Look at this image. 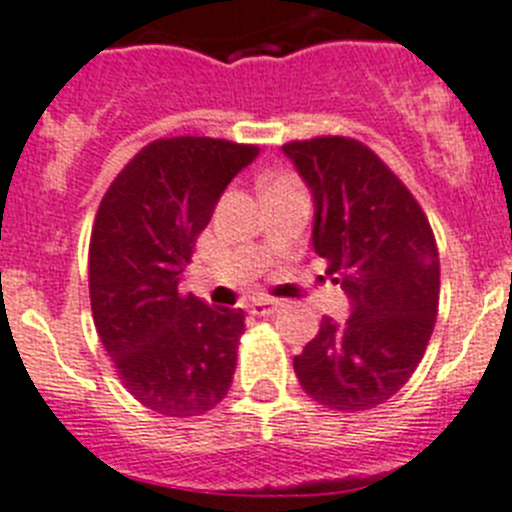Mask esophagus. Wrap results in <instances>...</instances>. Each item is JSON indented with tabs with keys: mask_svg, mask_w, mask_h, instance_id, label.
<instances>
[{
	"mask_svg": "<svg viewBox=\"0 0 512 512\" xmlns=\"http://www.w3.org/2000/svg\"><path fill=\"white\" fill-rule=\"evenodd\" d=\"M277 310H279L277 300H256V303H251V313H253V316H259V318L274 316Z\"/></svg>",
	"mask_w": 512,
	"mask_h": 512,
	"instance_id": "obj_1",
	"label": "esophagus"
}]
</instances>
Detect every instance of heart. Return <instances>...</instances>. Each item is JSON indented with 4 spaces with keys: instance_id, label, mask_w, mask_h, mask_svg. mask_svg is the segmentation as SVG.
Listing matches in <instances>:
<instances>
[{
    "instance_id": "b5f03b06",
    "label": "heart",
    "mask_w": 512,
    "mask_h": 512,
    "mask_svg": "<svg viewBox=\"0 0 512 512\" xmlns=\"http://www.w3.org/2000/svg\"><path fill=\"white\" fill-rule=\"evenodd\" d=\"M279 181H290V178H287V176H279V178H274L272 183H279ZM272 183H269V186H272Z\"/></svg>"
}]
</instances>
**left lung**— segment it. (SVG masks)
Segmentation results:
<instances>
[{
    "label": "left lung",
    "mask_w": 512,
    "mask_h": 512,
    "mask_svg": "<svg viewBox=\"0 0 512 512\" xmlns=\"http://www.w3.org/2000/svg\"><path fill=\"white\" fill-rule=\"evenodd\" d=\"M282 150L313 191V248L352 303L344 323L323 318L295 375L329 409H373L425 355L440 300L438 243L412 191L368 144L313 137Z\"/></svg>",
    "instance_id": "1"
}]
</instances>
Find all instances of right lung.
<instances>
[{"label":"right lung","instance_id":"add662e5","mask_svg":"<svg viewBox=\"0 0 512 512\" xmlns=\"http://www.w3.org/2000/svg\"><path fill=\"white\" fill-rule=\"evenodd\" d=\"M256 144L155 139L108 186L90 235V305L126 391L165 417H196L233 383L243 310L178 290L196 238Z\"/></svg>","mask_w":512,"mask_h":512}]
</instances>
